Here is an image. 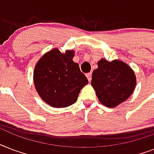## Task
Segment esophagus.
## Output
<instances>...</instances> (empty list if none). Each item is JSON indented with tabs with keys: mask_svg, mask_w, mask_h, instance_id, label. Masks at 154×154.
<instances>
[{
	"mask_svg": "<svg viewBox=\"0 0 154 154\" xmlns=\"http://www.w3.org/2000/svg\"><path fill=\"white\" fill-rule=\"evenodd\" d=\"M86 75H87V78H88V81H89V82H91V73L90 72V73L87 74Z\"/></svg>",
	"mask_w": 154,
	"mask_h": 154,
	"instance_id": "obj_1",
	"label": "esophagus"
}]
</instances>
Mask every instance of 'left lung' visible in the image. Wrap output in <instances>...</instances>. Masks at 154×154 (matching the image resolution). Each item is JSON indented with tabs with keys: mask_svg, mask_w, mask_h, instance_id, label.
<instances>
[{
	"mask_svg": "<svg viewBox=\"0 0 154 154\" xmlns=\"http://www.w3.org/2000/svg\"><path fill=\"white\" fill-rule=\"evenodd\" d=\"M91 85L103 105L114 108L131 96L136 86V76L130 66L121 61L108 62L102 58L92 73Z\"/></svg>",
	"mask_w": 154,
	"mask_h": 154,
	"instance_id": "left-lung-1",
	"label": "left lung"
}]
</instances>
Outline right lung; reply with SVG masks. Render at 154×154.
<instances>
[{"mask_svg": "<svg viewBox=\"0 0 154 154\" xmlns=\"http://www.w3.org/2000/svg\"><path fill=\"white\" fill-rule=\"evenodd\" d=\"M73 57L74 51L62 54L54 49L42 57L35 66V88L40 97L54 108H66L75 103L80 90L88 83Z\"/></svg>", "mask_w": 154, "mask_h": 154, "instance_id": "add662e5", "label": "right lung"}]
</instances>
